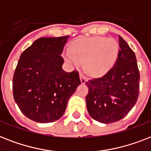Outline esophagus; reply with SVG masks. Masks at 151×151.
Wrapping results in <instances>:
<instances>
[{
  "label": "esophagus",
  "instance_id": "1",
  "mask_svg": "<svg viewBox=\"0 0 151 151\" xmlns=\"http://www.w3.org/2000/svg\"><path fill=\"white\" fill-rule=\"evenodd\" d=\"M79 77H80V81H81V83H83V84H84V83H86V77L84 76L83 74H81L80 73V75H79Z\"/></svg>",
  "mask_w": 151,
  "mask_h": 151
}]
</instances>
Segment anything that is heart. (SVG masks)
Instances as JSON below:
<instances>
[{
  "label": "heart",
  "mask_w": 151,
  "mask_h": 151,
  "mask_svg": "<svg viewBox=\"0 0 151 151\" xmlns=\"http://www.w3.org/2000/svg\"><path fill=\"white\" fill-rule=\"evenodd\" d=\"M72 53L65 58L72 65L78 67L86 62V70L93 76L105 75L114 65L119 54V44L114 40L95 37L79 40L72 47Z\"/></svg>",
  "instance_id": "heart-1"
}]
</instances>
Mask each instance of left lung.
<instances>
[{"mask_svg":"<svg viewBox=\"0 0 151 151\" xmlns=\"http://www.w3.org/2000/svg\"><path fill=\"white\" fill-rule=\"evenodd\" d=\"M119 55L114 66L101 78L86 83V108L92 119L101 123L118 122L131 111L138 99L139 72L133 50L119 36Z\"/></svg>","mask_w":151,"mask_h":151,"instance_id":"obj_1","label":"left lung"}]
</instances>
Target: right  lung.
<instances>
[{"instance_id":"1","label":"right lung","mask_w":151,"mask_h":151,"mask_svg":"<svg viewBox=\"0 0 151 151\" xmlns=\"http://www.w3.org/2000/svg\"><path fill=\"white\" fill-rule=\"evenodd\" d=\"M68 38L41 37L20 56L13 76V96L21 111L32 121L58 120L81 83L79 72L62 68L61 55Z\"/></svg>"}]
</instances>
